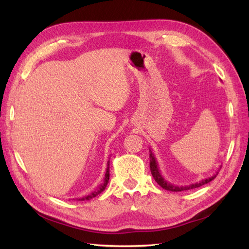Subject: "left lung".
I'll list each match as a JSON object with an SVG mask.
<instances>
[{
  "instance_id": "8db88e82",
  "label": "left lung",
  "mask_w": 249,
  "mask_h": 249,
  "mask_svg": "<svg viewBox=\"0 0 249 249\" xmlns=\"http://www.w3.org/2000/svg\"><path fill=\"white\" fill-rule=\"evenodd\" d=\"M150 168H151L152 176H153V178H154L155 181L157 182V184L160 185V187H162L163 189L170 190V192H182V190H188V189H194V188L200 187L204 184H208L211 181H213V179L216 178V176L218 174V172H216V174H214V176L201 179V181H199L197 183H194V184H190V185H185V186H177V185H173L171 183H169L168 181H166L165 178H163V177L161 176V173H160V168H158V163L156 161L154 153L151 151V149H150Z\"/></svg>"
}]
</instances>
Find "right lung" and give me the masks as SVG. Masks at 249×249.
Masks as SVG:
<instances>
[{
  "label": "right lung",
  "instance_id": "obj_1",
  "mask_svg": "<svg viewBox=\"0 0 249 249\" xmlns=\"http://www.w3.org/2000/svg\"><path fill=\"white\" fill-rule=\"evenodd\" d=\"M109 182V160H108V163H107V169H106V173H105V178H104V183L100 185V186L95 190V192L91 193L89 195L86 196V197H82V198H79L78 200L80 201H84V200H89V199H93L94 197H96L97 195H99L102 192H104L106 186H107V184Z\"/></svg>",
  "mask_w": 249,
  "mask_h": 249
}]
</instances>
